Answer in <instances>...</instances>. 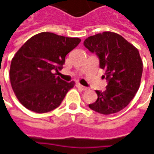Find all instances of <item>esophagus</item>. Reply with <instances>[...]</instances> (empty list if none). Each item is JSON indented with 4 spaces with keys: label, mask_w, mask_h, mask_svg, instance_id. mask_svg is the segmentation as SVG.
<instances>
[{
    "label": "esophagus",
    "mask_w": 154,
    "mask_h": 154,
    "mask_svg": "<svg viewBox=\"0 0 154 154\" xmlns=\"http://www.w3.org/2000/svg\"><path fill=\"white\" fill-rule=\"evenodd\" d=\"M77 88H81L82 90H86V89H87V88H86V87L81 85L80 83H77Z\"/></svg>",
    "instance_id": "34e87169"
}]
</instances>
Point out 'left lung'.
<instances>
[{"mask_svg":"<svg viewBox=\"0 0 154 154\" xmlns=\"http://www.w3.org/2000/svg\"><path fill=\"white\" fill-rule=\"evenodd\" d=\"M84 46L95 53L99 67L105 70L106 89L96 91L98 99L88 104L91 109L110 115L125 108L138 90L143 74V61L138 50L120 34L103 32L86 38Z\"/></svg>","mask_w":154,"mask_h":154,"instance_id":"left-lung-1","label":"left lung"}]
</instances>
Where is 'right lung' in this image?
Listing matches in <instances>:
<instances>
[{
    "instance_id": "add662e5",
    "label": "right lung",
    "mask_w": 154,
    "mask_h": 154,
    "mask_svg": "<svg viewBox=\"0 0 154 154\" xmlns=\"http://www.w3.org/2000/svg\"><path fill=\"white\" fill-rule=\"evenodd\" d=\"M80 42L78 38L43 32L30 38L17 51L11 60L10 81L25 108L46 113L61 103L75 82H65L56 72L63 68L66 55Z\"/></svg>"
}]
</instances>
